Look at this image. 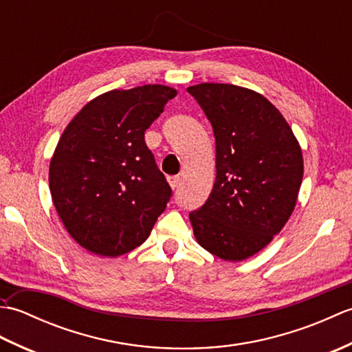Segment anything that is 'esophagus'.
<instances>
[{"label":"esophagus","instance_id":"obj_1","mask_svg":"<svg viewBox=\"0 0 352 352\" xmlns=\"http://www.w3.org/2000/svg\"><path fill=\"white\" fill-rule=\"evenodd\" d=\"M168 182H169L172 189H178V188H180V184H182V178L180 177H169Z\"/></svg>","mask_w":352,"mask_h":352}]
</instances>
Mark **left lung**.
<instances>
[{"mask_svg":"<svg viewBox=\"0 0 352 352\" xmlns=\"http://www.w3.org/2000/svg\"><path fill=\"white\" fill-rule=\"evenodd\" d=\"M213 126L216 178L189 219L197 242L226 261L261 251L286 226L300 193V142L274 104L251 89L201 83L188 87Z\"/></svg>","mask_w":352,"mask_h":352,"instance_id":"left-lung-1","label":"left lung"}]
</instances>
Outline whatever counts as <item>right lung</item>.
I'll list each match as a JSON object with an SVG mask.
<instances>
[{
    "mask_svg": "<svg viewBox=\"0 0 352 352\" xmlns=\"http://www.w3.org/2000/svg\"><path fill=\"white\" fill-rule=\"evenodd\" d=\"M177 89H115L89 101L66 125L50 162L52 204L80 246L118 257L144 243L170 188L145 144V130Z\"/></svg>",
    "mask_w": 352,
    "mask_h": 352,
    "instance_id": "1",
    "label": "right lung"
}]
</instances>
